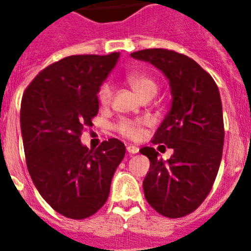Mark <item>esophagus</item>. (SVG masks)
Instances as JSON below:
<instances>
[{"mask_svg": "<svg viewBox=\"0 0 251 251\" xmlns=\"http://www.w3.org/2000/svg\"><path fill=\"white\" fill-rule=\"evenodd\" d=\"M127 151L129 154H136V153L139 152V148L136 147V146H128Z\"/></svg>", "mask_w": 251, "mask_h": 251, "instance_id": "1", "label": "esophagus"}]
</instances>
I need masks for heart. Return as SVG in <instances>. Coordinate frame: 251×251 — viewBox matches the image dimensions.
<instances>
[{
    "instance_id": "b5f03b06",
    "label": "heart",
    "mask_w": 251,
    "mask_h": 251,
    "mask_svg": "<svg viewBox=\"0 0 251 251\" xmlns=\"http://www.w3.org/2000/svg\"><path fill=\"white\" fill-rule=\"evenodd\" d=\"M126 80L129 84L134 92L137 93L139 98H143L146 95H154L157 92V83L152 76H150L146 73L142 72H133L126 76ZM113 90L110 88L109 84H103L100 86L98 93V99L103 106H108L112 101ZM145 124L146 121L143 119H137V121H132V119H122L118 122V124L115 126L117 132L123 136L124 138L133 139H141L145 132Z\"/></svg>"
}]
</instances>
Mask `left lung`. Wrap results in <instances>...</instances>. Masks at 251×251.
Masks as SVG:
<instances>
[{"mask_svg": "<svg viewBox=\"0 0 251 251\" xmlns=\"http://www.w3.org/2000/svg\"><path fill=\"white\" fill-rule=\"evenodd\" d=\"M130 56L159 69L172 94L152 143L172 148L174 154L163 161L154 148L139 150L151 161L143 181L146 200L163 216H186L207 197L220 167L225 130L219 88L195 60L176 51L146 49Z\"/></svg>", "mask_w": 251, "mask_h": 251, "instance_id": "obj_1", "label": "left lung"}]
</instances>
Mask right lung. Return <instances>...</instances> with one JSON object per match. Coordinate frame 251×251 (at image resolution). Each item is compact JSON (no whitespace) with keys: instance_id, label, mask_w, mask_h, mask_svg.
Listing matches in <instances>:
<instances>
[{"instance_id":"right-lung-1","label":"right lung","mask_w":251,"mask_h":251,"mask_svg":"<svg viewBox=\"0 0 251 251\" xmlns=\"http://www.w3.org/2000/svg\"><path fill=\"white\" fill-rule=\"evenodd\" d=\"M109 55H73L39 73L21 100L20 123L32 182L55 211L92 216L105 203L126 147L119 139L97 150L81 145L84 127L98 114V92L118 61Z\"/></svg>"}]
</instances>
